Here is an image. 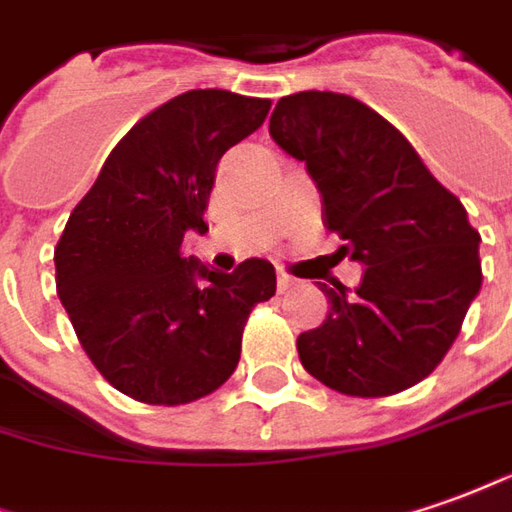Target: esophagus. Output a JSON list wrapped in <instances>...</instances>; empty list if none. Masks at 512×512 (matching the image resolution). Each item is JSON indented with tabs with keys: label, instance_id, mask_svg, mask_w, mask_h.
I'll list each match as a JSON object with an SVG mask.
<instances>
[{
	"label": "esophagus",
	"instance_id": "obj_1",
	"mask_svg": "<svg viewBox=\"0 0 512 512\" xmlns=\"http://www.w3.org/2000/svg\"><path fill=\"white\" fill-rule=\"evenodd\" d=\"M294 283H297V280H294V277H291V274H285V271H277V288H280V291H288V288H294Z\"/></svg>",
	"mask_w": 512,
	"mask_h": 512
}]
</instances>
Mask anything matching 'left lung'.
I'll return each instance as SVG.
<instances>
[{"instance_id": "8db88e82", "label": "left lung", "mask_w": 512, "mask_h": 512, "mask_svg": "<svg viewBox=\"0 0 512 512\" xmlns=\"http://www.w3.org/2000/svg\"><path fill=\"white\" fill-rule=\"evenodd\" d=\"M271 139L305 162L325 227L364 266L356 291L333 283L328 319L300 333L302 367L325 387L384 398L443 361L482 288L479 232L409 139L361 100L336 92L280 97Z\"/></svg>"}]
</instances>
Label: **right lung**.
I'll return each mask as SVG.
<instances>
[{
    "label": "right lung",
    "instance_id": "obj_1",
    "mask_svg": "<svg viewBox=\"0 0 512 512\" xmlns=\"http://www.w3.org/2000/svg\"><path fill=\"white\" fill-rule=\"evenodd\" d=\"M271 103L193 89L142 117L81 198L55 246V285L86 356L123 395L179 406L235 373L243 325L277 291L274 266L232 274L182 255L207 232L215 168L257 131Z\"/></svg>",
    "mask_w": 512,
    "mask_h": 512
}]
</instances>
